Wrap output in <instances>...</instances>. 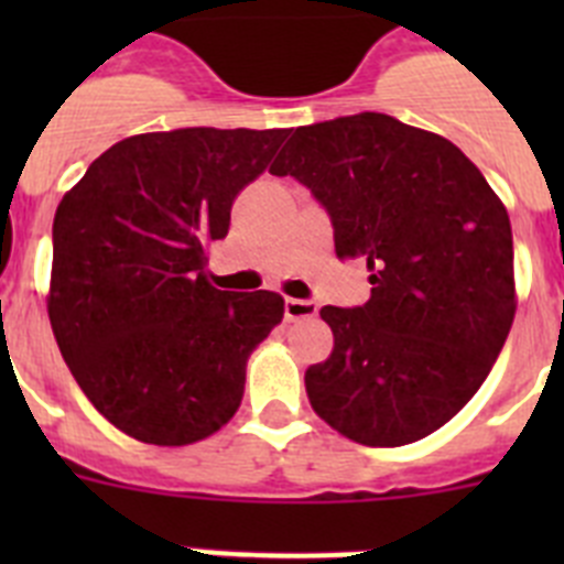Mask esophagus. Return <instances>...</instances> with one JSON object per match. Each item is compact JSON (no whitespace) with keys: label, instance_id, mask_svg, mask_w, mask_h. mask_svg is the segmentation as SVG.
Segmentation results:
<instances>
[{"label":"esophagus","instance_id":"34e87169","mask_svg":"<svg viewBox=\"0 0 564 564\" xmlns=\"http://www.w3.org/2000/svg\"><path fill=\"white\" fill-rule=\"evenodd\" d=\"M316 313V302H307V299H285V316L291 318V322H296V318H313Z\"/></svg>","mask_w":564,"mask_h":564}]
</instances>
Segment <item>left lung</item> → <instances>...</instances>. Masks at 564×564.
<instances>
[{"label": "left lung", "instance_id": "1", "mask_svg": "<svg viewBox=\"0 0 564 564\" xmlns=\"http://www.w3.org/2000/svg\"><path fill=\"white\" fill-rule=\"evenodd\" d=\"M271 174L305 183L336 257L370 271L367 305L318 311L333 352L305 372L313 412L364 446L441 430L480 390L517 313L495 188L455 143L381 112L299 127Z\"/></svg>", "mask_w": 564, "mask_h": 564}]
</instances>
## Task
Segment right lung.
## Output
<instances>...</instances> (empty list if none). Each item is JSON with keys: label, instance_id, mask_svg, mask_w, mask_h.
<instances>
[{"label": "right lung", "instance_id": "right-lung-1", "mask_svg": "<svg viewBox=\"0 0 564 564\" xmlns=\"http://www.w3.org/2000/svg\"><path fill=\"white\" fill-rule=\"evenodd\" d=\"M288 129L188 127L115 143L53 220L47 316L69 372L123 435L188 446L223 430L251 352L285 316L273 291L208 282L206 248Z\"/></svg>", "mask_w": 564, "mask_h": 564}]
</instances>
